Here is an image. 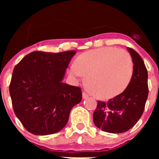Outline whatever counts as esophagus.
Segmentation results:
<instances>
[{"label": "esophagus", "mask_w": 159, "mask_h": 159, "mask_svg": "<svg viewBox=\"0 0 159 159\" xmlns=\"http://www.w3.org/2000/svg\"><path fill=\"white\" fill-rule=\"evenodd\" d=\"M82 95H83V99H88V97H89V95H88V94L85 92H83Z\"/></svg>", "instance_id": "34e87169"}]
</instances>
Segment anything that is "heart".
Wrapping results in <instances>:
<instances>
[{
    "label": "heart",
    "mask_w": 159,
    "mask_h": 159,
    "mask_svg": "<svg viewBox=\"0 0 159 159\" xmlns=\"http://www.w3.org/2000/svg\"><path fill=\"white\" fill-rule=\"evenodd\" d=\"M74 79L85 76L88 89L95 96L108 99L121 94L130 84L134 64L130 55L117 48L103 47L85 52L69 67Z\"/></svg>",
    "instance_id": "1"
}]
</instances>
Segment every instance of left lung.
I'll return each mask as SVG.
<instances>
[{
  "instance_id": "8db88e82",
  "label": "left lung",
  "mask_w": 159,
  "mask_h": 159,
  "mask_svg": "<svg viewBox=\"0 0 159 159\" xmlns=\"http://www.w3.org/2000/svg\"><path fill=\"white\" fill-rule=\"evenodd\" d=\"M134 64V73L127 88L108 102L98 101L93 121L108 133H123L141 118L148 96V73L144 61L134 49L127 48Z\"/></svg>"
}]
</instances>
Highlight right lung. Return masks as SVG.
I'll list each match as a JSON object with an SVG mask.
<instances>
[{
    "instance_id": "1",
    "label": "right lung",
    "mask_w": 159,
    "mask_h": 159,
    "mask_svg": "<svg viewBox=\"0 0 159 159\" xmlns=\"http://www.w3.org/2000/svg\"><path fill=\"white\" fill-rule=\"evenodd\" d=\"M76 51L32 52L15 66L9 86L14 113L28 131L48 135L62 130L82 99L81 89L63 83Z\"/></svg>"
}]
</instances>
